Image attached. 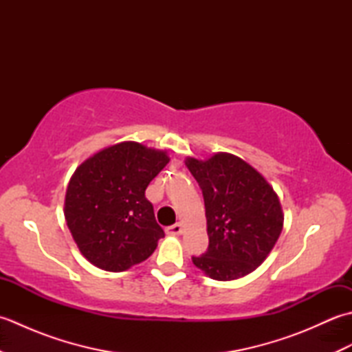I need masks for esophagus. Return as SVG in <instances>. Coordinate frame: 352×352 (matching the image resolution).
<instances>
[{
	"mask_svg": "<svg viewBox=\"0 0 352 352\" xmlns=\"http://www.w3.org/2000/svg\"><path fill=\"white\" fill-rule=\"evenodd\" d=\"M166 233L170 236H180L183 233V226L182 223H174V226L166 228Z\"/></svg>",
	"mask_w": 352,
	"mask_h": 352,
	"instance_id": "esophagus-1",
	"label": "esophagus"
}]
</instances>
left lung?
<instances>
[{"instance_id":"left-lung-1","label":"left lung","mask_w":352,"mask_h":352,"mask_svg":"<svg viewBox=\"0 0 352 352\" xmlns=\"http://www.w3.org/2000/svg\"><path fill=\"white\" fill-rule=\"evenodd\" d=\"M203 190L208 248L193 265L218 281H230L257 269L283 230L278 195L251 164L228 153L208 160L186 159Z\"/></svg>"}]
</instances>
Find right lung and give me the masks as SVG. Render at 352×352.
<instances>
[{
  "mask_svg": "<svg viewBox=\"0 0 352 352\" xmlns=\"http://www.w3.org/2000/svg\"><path fill=\"white\" fill-rule=\"evenodd\" d=\"M168 163L166 151L121 142L89 157L74 172L65 219L94 266L122 272L154 252L164 233L145 190Z\"/></svg>",
  "mask_w": 352,
  "mask_h": 352,
  "instance_id": "obj_1",
  "label": "right lung"
}]
</instances>
